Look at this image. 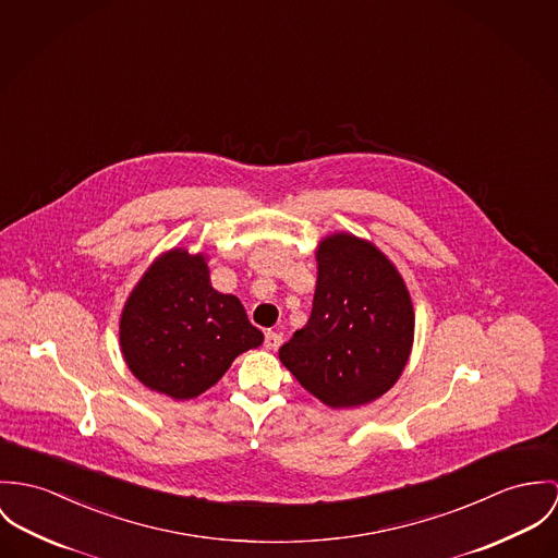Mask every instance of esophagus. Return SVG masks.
Listing matches in <instances>:
<instances>
[{
    "label": "esophagus",
    "mask_w": 558,
    "mask_h": 558,
    "mask_svg": "<svg viewBox=\"0 0 558 558\" xmlns=\"http://www.w3.org/2000/svg\"><path fill=\"white\" fill-rule=\"evenodd\" d=\"M280 344H282V336H280L278 331H267V333H265V347H267L269 351H276Z\"/></svg>",
    "instance_id": "1"
}]
</instances>
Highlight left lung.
I'll list each match as a JSON object with an SVG mask.
<instances>
[{
	"label": "left lung",
	"mask_w": 558,
	"mask_h": 558,
	"mask_svg": "<svg viewBox=\"0 0 558 558\" xmlns=\"http://www.w3.org/2000/svg\"><path fill=\"white\" fill-rule=\"evenodd\" d=\"M308 323L280 347V362L331 409L380 398L404 371L415 333L411 295L393 263L349 233L316 250Z\"/></svg>",
	"instance_id": "left-lung-1"
}]
</instances>
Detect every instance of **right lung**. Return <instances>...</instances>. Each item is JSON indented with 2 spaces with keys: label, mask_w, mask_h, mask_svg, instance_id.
Masks as SVG:
<instances>
[{
  "label": "right lung",
  "mask_w": 558,
  "mask_h": 558,
  "mask_svg": "<svg viewBox=\"0 0 558 558\" xmlns=\"http://www.w3.org/2000/svg\"><path fill=\"white\" fill-rule=\"evenodd\" d=\"M263 342L235 295L209 282L203 254L169 250L125 302L120 344L130 372L149 389L190 400L216 385L233 360Z\"/></svg>",
  "instance_id": "right-lung-1"
}]
</instances>
